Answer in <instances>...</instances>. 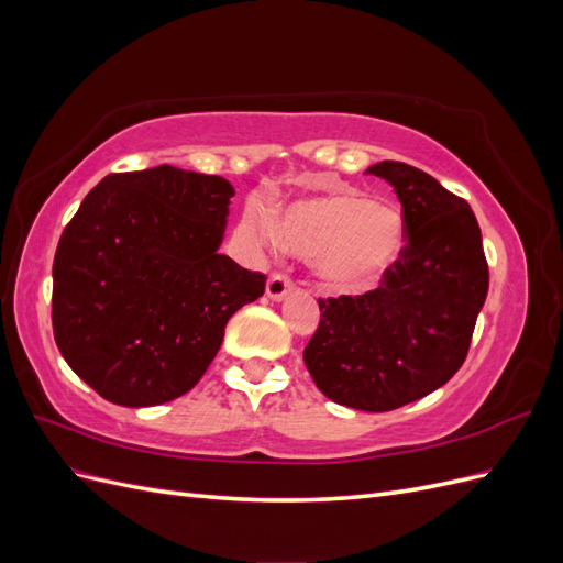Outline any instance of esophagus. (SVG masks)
Here are the masks:
<instances>
[{
	"mask_svg": "<svg viewBox=\"0 0 563 563\" xmlns=\"http://www.w3.org/2000/svg\"><path fill=\"white\" fill-rule=\"evenodd\" d=\"M291 288H294V282L288 279L286 275H272V277L267 279L265 291H267V296H269L272 300H282V298H286L288 291H291Z\"/></svg>",
	"mask_w": 563,
	"mask_h": 563,
	"instance_id": "esophagus-1",
	"label": "esophagus"
}]
</instances>
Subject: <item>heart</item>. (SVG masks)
Instances as JSON below:
<instances>
[{
  "label": "heart",
  "mask_w": 563,
  "mask_h": 563,
  "mask_svg": "<svg viewBox=\"0 0 563 563\" xmlns=\"http://www.w3.org/2000/svg\"><path fill=\"white\" fill-rule=\"evenodd\" d=\"M246 230L261 244L312 258L317 277L340 294L376 288L404 258L408 240L395 203L350 192L300 199L279 220L249 213Z\"/></svg>",
  "instance_id": "obj_1"
}]
</instances>
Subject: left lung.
Returning a JSON list of instances; mask_svg holds the SVG:
<instances>
[{
	"mask_svg": "<svg viewBox=\"0 0 563 563\" xmlns=\"http://www.w3.org/2000/svg\"><path fill=\"white\" fill-rule=\"evenodd\" d=\"M366 174L401 201L404 258L364 296L319 298L302 352L314 385L356 411H395L446 385L463 366L488 294L479 223L465 199L420 168L380 162Z\"/></svg>",
	"mask_w": 563,
	"mask_h": 563,
	"instance_id": "left-lung-1",
	"label": "left lung"
}]
</instances>
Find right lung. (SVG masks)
Masks as SVG:
<instances>
[{
  "instance_id": "1",
  "label": "right lung",
  "mask_w": 563,
  "mask_h": 563,
  "mask_svg": "<svg viewBox=\"0 0 563 563\" xmlns=\"http://www.w3.org/2000/svg\"><path fill=\"white\" fill-rule=\"evenodd\" d=\"M232 195L225 178L162 164L106 176L65 225L54 338L103 399L141 408L190 391L228 319L263 296L265 275L218 253Z\"/></svg>"
}]
</instances>
